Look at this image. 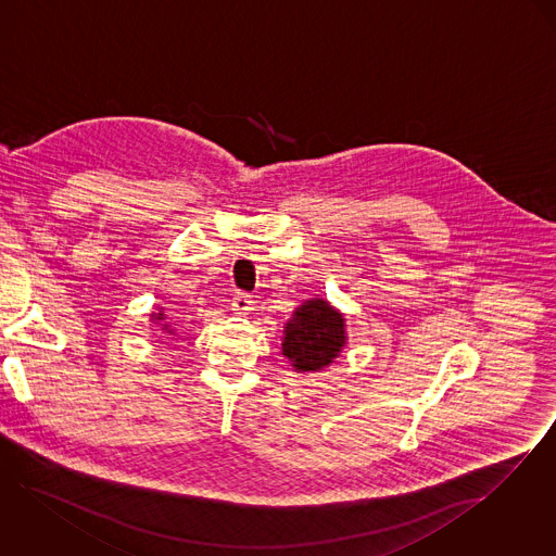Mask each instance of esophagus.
<instances>
[{"label": "esophagus", "instance_id": "1", "mask_svg": "<svg viewBox=\"0 0 556 556\" xmlns=\"http://www.w3.org/2000/svg\"><path fill=\"white\" fill-rule=\"evenodd\" d=\"M232 311H237L241 315H248L250 311H254V300L248 292H237L232 296Z\"/></svg>", "mask_w": 556, "mask_h": 556}]
</instances>
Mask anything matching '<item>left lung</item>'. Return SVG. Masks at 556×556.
I'll list each match as a JSON object with an SVG mask.
<instances>
[{"label": "left lung", "instance_id": "1", "mask_svg": "<svg viewBox=\"0 0 556 556\" xmlns=\"http://www.w3.org/2000/svg\"><path fill=\"white\" fill-rule=\"evenodd\" d=\"M344 319L326 300H306L286 326L283 355L296 370H321L344 346Z\"/></svg>", "mask_w": 556, "mask_h": 556}]
</instances>
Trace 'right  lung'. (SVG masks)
<instances>
[{
	"label": "right lung",
	"instance_id": "1",
	"mask_svg": "<svg viewBox=\"0 0 556 556\" xmlns=\"http://www.w3.org/2000/svg\"><path fill=\"white\" fill-rule=\"evenodd\" d=\"M154 319H165V315H163V313H159V315H154ZM163 326H165L163 330H167V332L172 334L173 330H169V326H167V324H163Z\"/></svg>",
	"mask_w": 556,
	"mask_h": 556
}]
</instances>
